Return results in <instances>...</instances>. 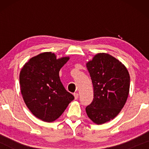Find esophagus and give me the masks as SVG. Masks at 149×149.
Wrapping results in <instances>:
<instances>
[{
  "mask_svg": "<svg viewBox=\"0 0 149 149\" xmlns=\"http://www.w3.org/2000/svg\"><path fill=\"white\" fill-rule=\"evenodd\" d=\"M73 96H74V98H75V100H78V94L77 93H74L73 94Z\"/></svg>",
  "mask_w": 149,
  "mask_h": 149,
  "instance_id": "1",
  "label": "esophagus"
}]
</instances>
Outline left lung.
<instances>
[{
	"label": "left lung",
	"mask_w": 149,
	"mask_h": 149,
	"mask_svg": "<svg viewBox=\"0 0 149 149\" xmlns=\"http://www.w3.org/2000/svg\"><path fill=\"white\" fill-rule=\"evenodd\" d=\"M94 88V99L86 107L94 123L102 125L116 118L127 102L130 77L127 68L108 53H98L86 63Z\"/></svg>",
	"instance_id": "1"
}]
</instances>
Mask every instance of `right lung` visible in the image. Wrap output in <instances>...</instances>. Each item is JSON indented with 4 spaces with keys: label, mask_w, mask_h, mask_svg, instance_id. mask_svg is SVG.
Here are the masks:
<instances>
[{
    "label": "right lung",
    "mask_w": 149,
    "mask_h": 149,
    "mask_svg": "<svg viewBox=\"0 0 149 149\" xmlns=\"http://www.w3.org/2000/svg\"><path fill=\"white\" fill-rule=\"evenodd\" d=\"M69 59H57L54 53L42 52L31 58L20 71V90L24 103L34 116L44 122L59 118L74 100L65 90L59 75Z\"/></svg>",
    "instance_id": "1"
}]
</instances>
